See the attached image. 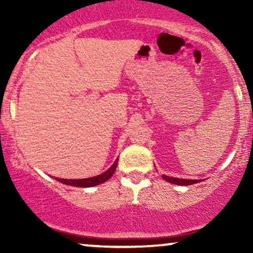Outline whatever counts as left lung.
<instances>
[{
    "mask_svg": "<svg viewBox=\"0 0 253 253\" xmlns=\"http://www.w3.org/2000/svg\"><path fill=\"white\" fill-rule=\"evenodd\" d=\"M165 181L173 183V184H178V185H189V184H194V183H199L200 179H182V178H175V177H170V176H162Z\"/></svg>",
    "mask_w": 253,
    "mask_h": 253,
    "instance_id": "1",
    "label": "left lung"
}]
</instances>
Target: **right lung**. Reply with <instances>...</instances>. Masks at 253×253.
I'll list each match as a JSON object with an SVG mask.
<instances>
[{
    "label": "right lung",
    "mask_w": 253,
    "mask_h": 253,
    "mask_svg": "<svg viewBox=\"0 0 253 253\" xmlns=\"http://www.w3.org/2000/svg\"><path fill=\"white\" fill-rule=\"evenodd\" d=\"M118 165V159L114 162V164L109 168L106 172L101 173V175L95 176V177H90V178H83V179H64V178H54L57 181H59L63 184H68V185H74V187H94V185L101 184V183L106 182L107 179H109L110 177L113 176V173L115 172V169H117Z\"/></svg>",
    "instance_id": "1"
}]
</instances>
